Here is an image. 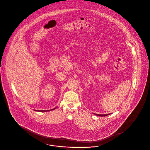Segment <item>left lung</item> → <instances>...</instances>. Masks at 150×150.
<instances>
[{"label":"left lung","instance_id":"1","mask_svg":"<svg viewBox=\"0 0 150 150\" xmlns=\"http://www.w3.org/2000/svg\"><path fill=\"white\" fill-rule=\"evenodd\" d=\"M95 115L98 116H106L109 115H110L111 114H95Z\"/></svg>","mask_w":150,"mask_h":150}]
</instances>
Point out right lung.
<instances>
[{
    "mask_svg": "<svg viewBox=\"0 0 150 150\" xmlns=\"http://www.w3.org/2000/svg\"><path fill=\"white\" fill-rule=\"evenodd\" d=\"M56 108H54V109H52V110H35V111H38V112H47V111H51V110H55Z\"/></svg>",
    "mask_w": 150,
    "mask_h": 150,
    "instance_id": "1",
    "label": "right lung"
}]
</instances>
